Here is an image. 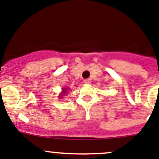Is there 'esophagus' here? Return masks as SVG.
Instances as JSON below:
<instances>
[{
  "mask_svg": "<svg viewBox=\"0 0 159 159\" xmlns=\"http://www.w3.org/2000/svg\"><path fill=\"white\" fill-rule=\"evenodd\" d=\"M84 82L85 83V84H89V83H90V79H85L84 81Z\"/></svg>",
  "mask_w": 159,
  "mask_h": 159,
  "instance_id": "obj_1",
  "label": "esophagus"
}]
</instances>
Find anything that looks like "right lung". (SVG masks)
<instances>
[{
    "instance_id": "obj_1",
    "label": "right lung",
    "mask_w": 159,
    "mask_h": 159,
    "mask_svg": "<svg viewBox=\"0 0 159 159\" xmlns=\"http://www.w3.org/2000/svg\"><path fill=\"white\" fill-rule=\"evenodd\" d=\"M66 93H68V89H67V88H63V89H62V93H61V94H60V96H59V97L63 98V96H65V94H66Z\"/></svg>"
}]
</instances>
